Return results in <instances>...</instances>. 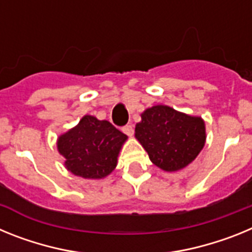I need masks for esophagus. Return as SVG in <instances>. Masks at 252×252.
<instances>
[{"label":"esophagus","mask_w":252,"mask_h":252,"mask_svg":"<svg viewBox=\"0 0 252 252\" xmlns=\"http://www.w3.org/2000/svg\"><path fill=\"white\" fill-rule=\"evenodd\" d=\"M122 131H124V132L126 133L127 136H132V135H133V126L131 124L126 125V126H124V127H122Z\"/></svg>","instance_id":"1"}]
</instances>
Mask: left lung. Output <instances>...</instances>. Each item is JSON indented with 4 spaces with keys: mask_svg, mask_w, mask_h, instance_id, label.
Segmentation results:
<instances>
[{
    "mask_svg": "<svg viewBox=\"0 0 252 252\" xmlns=\"http://www.w3.org/2000/svg\"><path fill=\"white\" fill-rule=\"evenodd\" d=\"M135 137L154 165L171 173L188 166L201 153L206 144V124L199 116L157 104L141 113Z\"/></svg>",
    "mask_w": 252,
    "mask_h": 252,
    "instance_id": "obj_1",
    "label": "left lung"
}]
</instances>
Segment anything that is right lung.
Masks as SVG:
<instances>
[{"label": "right lung", "instance_id": "1", "mask_svg": "<svg viewBox=\"0 0 252 252\" xmlns=\"http://www.w3.org/2000/svg\"><path fill=\"white\" fill-rule=\"evenodd\" d=\"M127 136L106 120L86 115L57 140L66 170L84 179H103L115 170Z\"/></svg>", "mask_w": 252, "mask_h": 252}]
</instances>
